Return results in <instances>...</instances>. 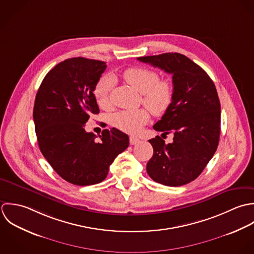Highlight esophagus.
Here are the masks:
<instances>
[{
  "label": "esophagus",
  "mask_w": 254,
  "mask_h": 254,
  "mask_svg": "<svg viewBox=\"0 0 254 254\" xmlns=\"http://www.w3.org/2000/svg\"><path fill=\"white\" fill-rule=\"evenodd\" d=\"M129 142H130L131 145H134V144L140 142V139L138 137H136V136H130L129 137Z\"/></svg>",
  "instance_id": "34e87169"
}]
</instances>
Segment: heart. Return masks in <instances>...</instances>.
I'll use <instances>...</instances> for the list:
<instances>
[{
	"label": "heart",
	"instance_id": "heart-1",
	"mask_svg": "<svg viewBox=\"0 0 254 254\" xmlns=\"http://www.w3.org/2000/svg\"><path fill=\"white\" fill-rule=\"evenodd\" d=\"M123 79L141 94L142 103L155 116L164 115L174 98V84L169 78L160 79L159 73L147 67H128L122 73ZM114 86L113 78L103 76L95 85L94 95L98 104L105 108L110 104V95ZM150 119L146 109L122 111L114 115L113 124L119 129L135 133Z\"/></svg>",
	"mask_w": 254,
	"mask_h": 254
}]
</instances>
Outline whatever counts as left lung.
I'll list each match as a JSON object with an SVG mask.
<instances>
[{"label":"left lung","instance_id":"1","mask_svg":"<svg viewBox=\"0 0 254 254\" xmlns=\"http://www.w3.org/2000/svg\"><path fill=\"white\" fill-rule=\"evenodd\" d=\"M173 74L174 98L153 128L162 136L174 133L172 143L160 136L149 140L152 158L146 171L154 182L180 187L194 181L205 169L220 139L221 106L206 71L180 53L137 58Z\"/></svg>","mask_w":254,"mask_h":254}]
</instances>
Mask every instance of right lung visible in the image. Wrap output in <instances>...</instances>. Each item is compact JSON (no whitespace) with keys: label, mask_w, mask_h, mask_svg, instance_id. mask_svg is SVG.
I'll return each instance as SVG.
<instances>
[{"label":"right lung","mask_w":254,"mask_h":254,"mask_svg":"<svg viewBox=\"0 0 254 254\" xmlns=\"http://www.w3.org/2000/svg\"><path fill=\"white\" fill-rule=\"evenodd\" d=\"M105 62L71 58L46 74L36 94L33 120L40 151L64 181L75 186L99 184L110 165L129 144L128 135L113 127L100 140L84 125L99 108L93 94Z\"/></svg>","instance_id":"right-lung-1"}]
</instances>
